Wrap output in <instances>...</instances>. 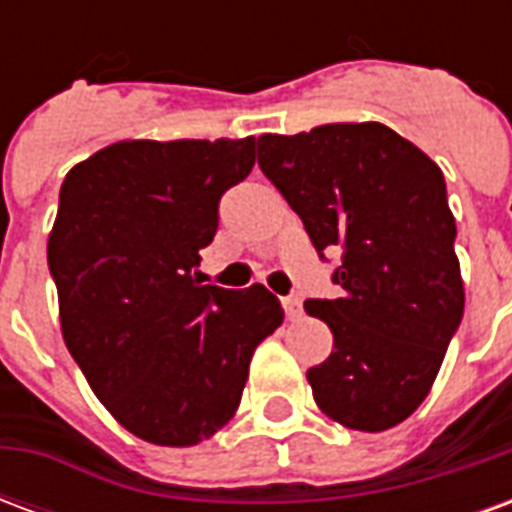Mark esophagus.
I'll list each match as a JSON object with an SVG mask.
<instances>
[{
    "label": "esophagus",
    "instance_id": "obj_1",
    "mask_svg": "<svg viewBox=\"0 0 512 512\" xmlns=\"http://www.w3.org/2000/svg\"><path fill=\"white\" fill-rule=\"evenodd\" d=\"M282 307H285V315H288V321H296L301 315V299L299 296H288V299H282Z\"/></svg>",
    "mask_w": 512,
    "mask_h": 512
}]
</instances>
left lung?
<instances>
[{
  "label": "left lung",
  "instance_id": "8db88e82",
  "mask_svg": "<svg viewBox=\"0 0 512 512\" xmlns=\"http://www.w3.org/2000/svg\"><path fill=\"white\" fill-rule=\"evenodd\" d=\"M257 164L318 255L343 252V293L304 301L334 334L332 356L307 370L315 403L345 428H395L428 397L463 318L441 169L384 123L263 134Z\"/></svg>",
  "mask_w": 512,
  "mask_h": 512
}]
</instances>
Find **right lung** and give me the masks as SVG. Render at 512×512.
<instances>
[{"label": "right lung", "instance_id": "right-lung-1", "mask_svg": "<svg viewBox=\"0 0 512 512\" xmlns=\"http://www.w3.org/2000/svg\"><path fill=\"white\" fill-rule=\"evenodd\" d=\"M255 167L246 139H128L65 175L49 268L68 351L139 439L191 447L224 428L255 348L285 312L263 285H202L222 194Z\"/></svg>", "mask_w": 512, "mask_h": 512}]
</instances>
